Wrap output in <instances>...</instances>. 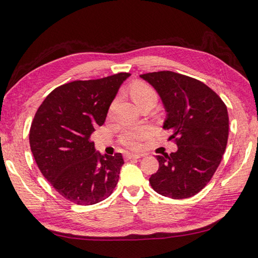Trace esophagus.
I'll list each match as a JSON object with an SVG mask.
<instances>
[{
  "label": "esophagus",
  "mask_w": 258,
  "mask_h": 258,
  "mask_svg": "<svg viewBox=\"0 0 258 258\" xmlns=\"http://www.w3.org/2000/svg\"><path fill=\"white\" fill-rule=\"evenodd\" d=\"M144 154L142 153H126L124 158L126 160H130V159H139V158H142Z\"/></svg>",
  "instance_id": "34e87169"
}]
</instances>
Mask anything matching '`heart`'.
I'll return each mask as SVG.
<instances>
[{"label": "heart", "instance_id": "obj_1", "mask_svg": "<svg viewBox=\"0 0 258 258\" xmlns=\"http://www.w3.org/2000/svg\"><path fill=\"white\" fill-rule=\"evenodd\" d=\"M130 95L133 101L140 108L142 107H152L158 101V93L154 89L144 82H135L130 88ZM115 106V102L110 107V113ZM149 135V130L145 127H139L127 131L120 138V142L127 148L138 149L140 147V141H142Z\"/></svg>", "mask_w": 258, "mask_h": 258}]
</instances>
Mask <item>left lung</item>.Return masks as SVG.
I'll use <instances>...</instances> for the list:
<instances>
[{
    "label": "left lung",
    "mask_w": 258,
    "mask_h": 258,
    "mask_svg": "<svg viewBox=\"0 0 258 258\" xmlns=\"http://www.w3.org/2000/svg\"><path fill=\"white\" fill-rule=\"evenodd\" d=\"M156 89L177 151L157 156L159 169L150 177L152 188L166 198L188 199L202 190L226 151L229 117L224 102L207 84L171 71L141 74Z\"/></svg>",
    "instance_id": "obj_1"
}]
</instances>
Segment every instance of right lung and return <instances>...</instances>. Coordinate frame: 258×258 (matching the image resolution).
<instances>
[{"mask_svg":"<svg viewBox=\"0 0 258 258\" xmlns=\"http://www.w3.org/2000/svg\"><path fill=\"white\" fill-rule=\"evenodd\" d=\"M130 73L73 81L45 98L31 123L29 142L37 166L58 193L79 205L113 193L124 165L121 153L100 154L90 141Z\"/></svg>","mask_w":258,"mask_h":258,"instance_id":"right-lung-1","label":"right lung"}]
</instances>
